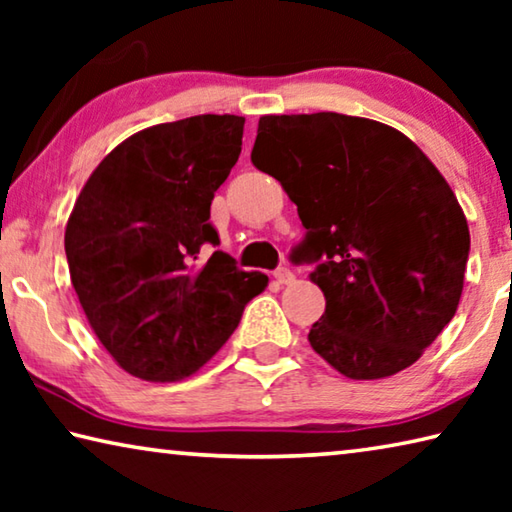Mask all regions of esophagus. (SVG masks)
<instances>
[{"label": "esophagus", "instance_id": "obj_1", "mask_svg": "<svg viewBox=\"0 0 512 512\" xmlns=\"http://www.w3.org/2000/svg\"><path fill=\"white\" fill-rule=\"evenodd\" d=\"M273 275H275V280L280 282V284H291L293 280H296V275H293V273L289 271V268H284V266L277 268V271H275Z\"/></svg>", "mask_w": 512, "mask_h": 512}]
</instances>
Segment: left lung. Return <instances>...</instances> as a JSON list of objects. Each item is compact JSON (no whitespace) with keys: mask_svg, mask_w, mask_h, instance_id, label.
Returning a JSON list of instances; mask_svg holds the SVG:
<instances>
[{"mask_svg":"<svg viewBox=\"0 0 512 512\" xmlns=\"http://www.w3.org/2000/svg\"><path fill=\"white\" fill-rule=\"evenodd\" d=\"M298 205L293 250L325 296L309 343L350 379L409 368L454 318L470 230L452 187L404 133L314 112L259 117L250 153Z\"/></svg>","mask_w":512,"mask_h":512,"instance_id":"8db88e82","label":"left lung"}]
</instances>
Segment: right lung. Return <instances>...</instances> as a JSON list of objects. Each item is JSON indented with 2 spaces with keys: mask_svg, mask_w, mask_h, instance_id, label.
Wrapping results in <instances>:
<instances>
[{
  "mask_svg": "<svg viewBox=\"0 0 512 512\" xmlns=\"http://www.w3.org/2000/svg\"><path fill=\"white\" fill-rule=\"evenodd\" d=\"M244 117L198 115L115 146L83 185L65 228L69 275L88 323L128 375L180 381L235 332L268 284L219 246L210 205L244 137Z\"/></svg>",
  "mask_w": 512,
  "mask_h": 512,
  "instance_id": "add662e5",
  "label": "right lung"
}]
</instances>
